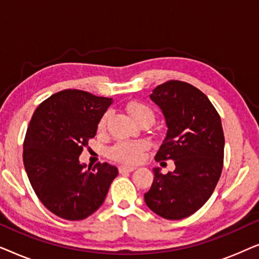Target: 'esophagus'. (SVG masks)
I'll use <instances>...</instances> for the list:
<instances>
[{"instance_id":"esophagus-1","label":"esophagus","mask_w":259,"mask_h":259,"mask_svg":"<svg viewBox=\"0 0 259 259\" xmlns=\"http://www.w3.org/2000/svg\"><path fill=\"white\" fill-rule=\"evenodd\" d=\"M134 169H137L136 166H125V165H121L119 166V172L122 173V172H132Z\"/></svg>"}]
</instances>
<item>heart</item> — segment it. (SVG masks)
Segmentation results:
<instances>
[{"label":"heart","instance_id":"obj_1","mask_svg":"<svg viewBox=\"0 0 259 259\" xmlns=\"http://www.w3.org/2000/svg\"><path fill=\"white\" fill-rule=\"evenodd\" d=\"M127 111L134 119L137 123L143 121H153L154 113L152 108L143 102H131L127 106ZM109 118H111V111H106L100 116L98 122L99 132H105L107 128ZM148 144L144 140L138 141H119L108 150L109 158L114 159L116 161L123 162V164H136L139 162L144 157V153L147 151Z\"/></svg>","mask_w":259,"mask_h":259}]
</instances>
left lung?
Wrapping results in <instances>:
<instances>
[{"label": "left lung", "mask_w": 259, "mask_h": 259, "mask_svg": "<svg viewBox=\"0 0 259 259\" xmlns=\"http://www.w3.org/2000/svg\"><path fill=\"white\" fill-rule=\"evenodd\" d=\"M165 116L167 133L155 161L175 160L176 169L154 179L145 203L165 219H183L199 210L213 193L224 161L221 116L203 92L184 81L171 80L150 95Z\"/></svg>", "instance_id": "left-lung-1"}]
</instances>
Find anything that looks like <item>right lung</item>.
<instances>
[{"label":"right lung","mask_w":259,"mask_h":259,"mask_svg":"<svg viewBox=\"0 0 259 259\" xmlns=\"http://www.w3.org/2000/svg\"><path fill=\"white\" fill-rule=\"evenodd\" d=\"M112 102L65 90L38 105L31 116L23 143L24 168L38 199L60 218L81 221L94 213L118 176V168L107 162L87 168L79 161Z\"/></svg>","instance_id":"obj_1"}]
</instances>
